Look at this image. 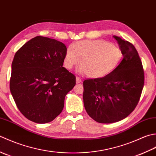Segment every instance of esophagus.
<instances>
[{
	"mask_svg": "<svg viewBox=\"0 0 156 156\" xmlns=\"http://www.w3.org/2000/svg\"><path fill=\"white\" fill-rule=\"evenodd\" d=\"M81 82V79L80 78L78 77H76V83H80Z\"/></svg>",
	"mask_w": 156,
	"mask_h": 156,
	"instance_id": "1",
	"label": "esophagus"
}]
</instances>
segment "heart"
I'll use <instances>...</instances> for the list:
<instances>
[{
  "label": "heart",
  "mask_w": 156,
  "mask_h": 156,
  "mask_svg": "<svg viewBox=\"0 0 156 156\" xmlns=\"http://www.w3.org/2000/svg\"><path fill=\"white\" fill-rule=\"evenodd\" d=\"M122 57L119 48L102 40H82L70 46L65 54L64 65L71 69L81 58L80 73L91 78H101L110 74L118 66Z\"/></svg>",
  "instance_id": "b5f03b06"
}]
</instances>
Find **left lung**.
<instances>
[{
	"label": "left lung",
	"instance_id": "1",
	"mask_svg": "<svg viewBox=\"0 0 156 156\" xmlns=\"http://www.w3.org/2000/svg\"><path fill=\"white\" fill-rule=\"evenodd\" d=\"M123 56L119 66L102 78L83 81L85 110L100 123H113L126 118L137 105L144 85L141 60L135 46L113 36Z\"/></svg>",
	"mask_w": 156,
	"mask_h": 156
}]
</instances>
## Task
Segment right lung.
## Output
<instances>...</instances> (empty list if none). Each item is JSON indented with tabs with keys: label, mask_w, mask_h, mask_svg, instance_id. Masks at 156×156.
I'll return each mask as SVG.
<instances>
[{
	"label": "right lung",
	"mask_w": 156,
	"mask_h": 156,
	"mask_svg": "<svg viewBox=\"0 0 156 156\" xmlns=\"http://www.w3.org/2000/svg\"><path fill=\"white\" fill-rule=\"evenodd\" d=\"M66 47L52 38L36 36L15 53L10 90L22 114L31 121H52L62 112L66 95L76 83L64 66Z\"/></svg>",
	"instance_id": "obj_1"
}]
</instances>
